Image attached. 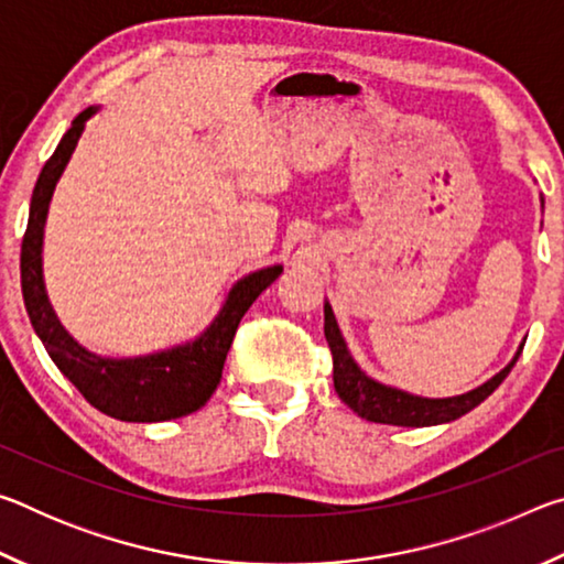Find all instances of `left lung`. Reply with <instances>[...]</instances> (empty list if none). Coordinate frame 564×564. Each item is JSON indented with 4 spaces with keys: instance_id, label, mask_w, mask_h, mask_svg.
<instances>
[{
    "instance_id": "left-lung-1",
    "label": "left lung",
    "mask_w": 564,
    "mask_h": 564,
    "mask_svg": "<svg viewBox=\"0 0 564 564\" xmlns=\"http://www.w3.org/2000/svg\"><path fill=\"white\" fill-rule=\"evenodd\" d=\"M323 330H326V340L333 352V386H336L338 398L350 410H356L360 417L370 420V423H386V425H403V427H425V425H441L457 420L465 413H470L488 398L495 388H498L508 373L518 362L522 346L514 352V358L505 366L498 376H492L488 383L470 390V393L455 395V398H420L405 390L390 388L378 383L370 376L362 373L358 362L352 360L346 340L340 336V328L333 316L330 303L323 305Z\"/></svg>"
}]
</instances>
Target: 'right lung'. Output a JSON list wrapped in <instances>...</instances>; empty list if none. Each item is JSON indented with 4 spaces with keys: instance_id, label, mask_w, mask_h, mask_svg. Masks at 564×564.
Instances as JSON below:
<instances>
[{
    "instance_id": "right-lung-1",
    "label": "right lung",
    "mask_w": 564,
    "mask_h": 564,
    "mask_svg": "<svg viewBox=\"0 0 564 564\" xmlns=\"http://www.w3.org/2000/svg\"><path fill=\"white\" fill-rule=\"evenodd\" d=\"M97 111L99 107H89L72 121L59 147L54 149L40 178H36L30 221H26L22 241V263H19L22 295L32 326L36 336L42 338L50 358L94 408L101 410L104 415L127 420V423H161V420L196 413L214 395L238 323L251 308V303L283 273V265H269V269L253 271L236 281L212 326L184 346L139 358H104L79 346L64 330L52 308L50 295H46L42 243L56 181L69 164L84 127Z\"/></svg>"
}]
</instances>
